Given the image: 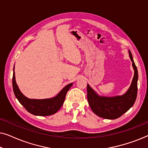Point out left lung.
<instances>
[{"instance_id": "1", "label": "left lung", "mask_w": 148, "mask_h": 148, "mask_svg": "<svg viewBox=\"0 0 148 148\" xmlns=\"http://www.w3.org/2000/svg\"><path fill=\"white\" fill-rule=\"evenodd\" d=\"M129 56L135 70L134 77L130 88L126 94L116 97H100L88 84V101L91 109L96 115L107 119H116L127 112L134 104L137 94V69L133 61L131 52Z\"/></svg>"}]
</instances>
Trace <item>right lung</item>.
Here are the masks:
<instances>
[{"label":"right lung","instance_id":"right-lung-1","mask_svg":"<svg viewBox=\"0 0 148 148\" xmlns=\"http://www.w3.org/2000/svg\"><path fill=\"white\" fill-rule=\"evenodd\" d=\"M72 85L71 83L64 87L59 94L53 98L44 100L29 99L20 92L15 82V71L13 75V88L15 97L27 111L37 116H49L57 112L63 104L66 93Z\"/></svg>","mask_w":148,"mask_h":148}]
</instances>
